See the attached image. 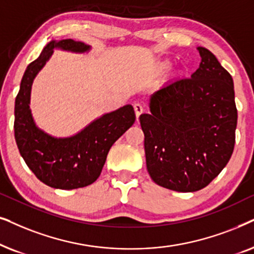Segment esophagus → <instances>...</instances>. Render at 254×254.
<instances>
[{
	"label": "esophagus",
	"mask_w": 254,
	"mask_h": 254,
	"mask_svg": "<svg viewBox=\"0 0 254 254\" xmlns=\"http://www.w3.org/2000/svg\"><path fill=\"white\" fill-rule=\"evenodd\" d=\"M133 109H134V113H136V117H137V121L138 118H139V116L141 115V113H143V107H141L140 103H134L133 104Z\"/></svg>",
	"instance_id": "34e87169"
}]
</instances>
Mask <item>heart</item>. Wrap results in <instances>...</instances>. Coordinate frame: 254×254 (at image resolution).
Here are the masks:
<instances>
[{
  "mask_svg": "<svg viewBox=\"0 0 254 254\" xmlns=\"http://www.w3.org/2000/svg\"><path fill=\"white\" fill-rule=\"evenodd\" d=\"M170 67H171L170 62H162L158 64V69L160 70V72H165V70H167Z\"/></svg>",
  "mask_w": 254,
  "mask_h": 254,
  "instance_id": "1",
  "label": "heart"
}]
</instances>
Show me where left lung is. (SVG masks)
Masks as SVG:
<instances>
[{"mask_svg": "<svg viewBox=\"0 0 254 254\" xmlns=\"http://www.w3.org/2000/svg\"><path fill=\"white\" fill-rule=\"evenodd\" d=\"M190 77L171 81L139 116L148 174L155 184L189 192L207 187L231 158L237 127L232 76L204 47Z\"/></svg>", "mask_w": 254, "mask_h": 254, "instance_id": "1", "label": "left lung"}]
</instances>
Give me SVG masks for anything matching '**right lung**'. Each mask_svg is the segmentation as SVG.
<instances>
[{
  "label": "right lung",
  "mask_w": 254,
  "mask_h": 254,
  "mask_svg": "<svg viewBox=\"0 0 254 254\" xmlns=\"http://www.w3.org/2000/svg\"><path fill=\"white\" fill-rule=\"evenodd\" d=\"M54 49L83 53L89 45L73 39L52 40L26 68L15 101V139L19 153L43 184L57 189H76L92 185L100 177L113 144L136 121L131 104L104 114L70 137H52L40 130L30 109L31 87Z\"/></svg>",
  "instance_id": "1"
}]
</instances>
